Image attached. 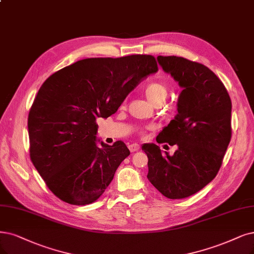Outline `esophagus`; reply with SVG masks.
<instances>
[{
    "mask_svg": "<svg viewBox=\"0 0 254 254\" xmlns=\"http://www.w3.org/2000/svg\"><path fill=\"white\" fill-rule=\"evenodd\" d=\"M140 148V145L138 144V143H132V144H128V149L132 153H134V152H137L138 149Z\"/></svg>",
    "mask_w": 254,
    "mask_h": 254,
    "instance_id": "34e87169",
    "label": "esophagus"
}]
</instances>
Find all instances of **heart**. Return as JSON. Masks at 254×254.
Returning a JSON list of instances; mask_svg holds the SVG:
<instances>
[{
	"instance_id": "heart-1",
	"label": "heart",
	"mask_w": 254,
	"mask_h": 254,
	"mask_svg": "<svg viewBox=\"0 0 254 254\" xmlns=\"http://www.w3.org/2000/svg\"><path fill=\"white\" fill-rule=\"evenodd\" d=\"M144 94L149 101L157 105L166 98L167 89L161 82H152L144 88Z\"/></svg>"
}]
</instances>
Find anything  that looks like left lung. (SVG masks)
<instances>
[{"instance_id": "8db88e82", "label": "left lung", "mask_w": 254, "mask_h": 254, "mask_svg": "<svg viewBox=\"0 0 254 254\" xmlns=\"http://www.w3.org/2000/svg\"><path fill=\"white\" fill-rule=\"evenodd\" d=\"M162 69L183 88L178 114L159 133L158 143L177 145L173 156L144 144L147 179L168 199H184L207 185L220 171L231 139V99L206 65L179 56H158Z\"/></svg>"}]
</instances>
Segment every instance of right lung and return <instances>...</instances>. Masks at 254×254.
Segmentation results:
<instances>
[{
  "label": "right lung",
  "instance_id": "right-lung-1",
  "mask_svg": "<svg viewBox=\"0 0 254 254\" xmlns=\"http://www.w3.org/2000/svg\"><path fill=\"white\" fill-rule=\"evenodd\" d=\"M157 71L153 55L94 58L45 80L28 116L30 159L59 199L87 205L105 192L129 151L121 140L97 146L96 119L114 114L127 94Z\"/></svg>",
  "mask_w": 254,
  "mask_h": 254
}]
</instances>
